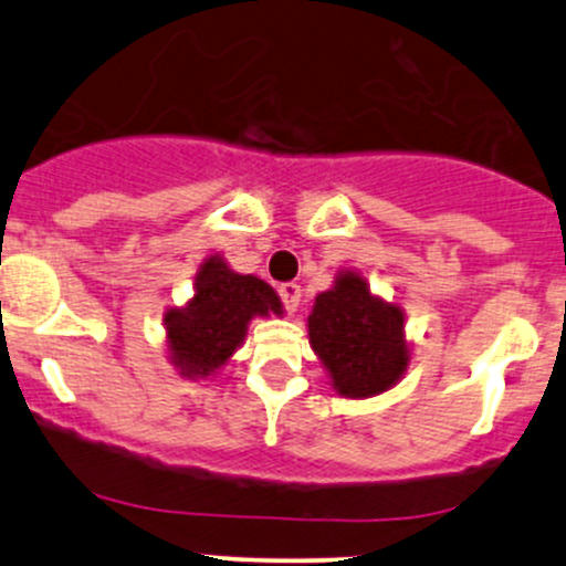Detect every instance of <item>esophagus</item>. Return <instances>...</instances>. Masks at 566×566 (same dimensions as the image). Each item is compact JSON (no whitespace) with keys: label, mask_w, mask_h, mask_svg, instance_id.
I'll return each instance as SVG.
<instances>
[{"label":"esophagus","mask_w":566,"mask_h":566,"mask_svg":"<svg viewBox=\"0 0 566 566\" xmlns=\"http://www.w3.org/2000/svg\"><path fill=\"white\" fill-rule=\"evenodd\" d=\"M301 295H303L301 284H295V282H287V284H282V287H279V297H282L284 308H287L290 314H295L297 305H301Z\"/></svg>","instance_id":"esophagus-1"}]
</instances>
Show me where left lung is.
Masks as SVG:
<instances>
[{
    "mask_svg": "<svg viewBox=\"0 0 566 566\" xmlns=\"http://www.w3.org/2000/svg\"><path fill=\"white\" fill-rule=\"evenodd\" d=\"M308 340L346 399L388 391L409 365L405 311L375 297L356 271H340L333 290L316 295Z\"/></svg>",
    "mask_w": 566,
    "mask_h": 566,
    "instance_id": "obj_1",
    "label": "left lung"
}]
</instances>
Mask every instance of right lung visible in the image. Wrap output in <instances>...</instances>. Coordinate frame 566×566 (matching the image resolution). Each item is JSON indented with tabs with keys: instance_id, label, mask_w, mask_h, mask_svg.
Returning a JSON list of instances; mask_svg holds the SVG:
<instances>
[{
	"instance_id": "1",
	"label": "right lung",
	"mask_w": 566,
	"mask_h": 566,
	"mask_svg": "<svg viewBox=\"0 0 566 566\" xmlns=\"http://www.w3.org/2000/svg\"><path fill=\"white\" fill-rule=\"evenodd\" d=\"M269 314L282 316L274 287L210 255L201 263L191 301L165 314L170 361L184 378H210L242 346L247 324Z\"/></svg>"
}]
</instances>
